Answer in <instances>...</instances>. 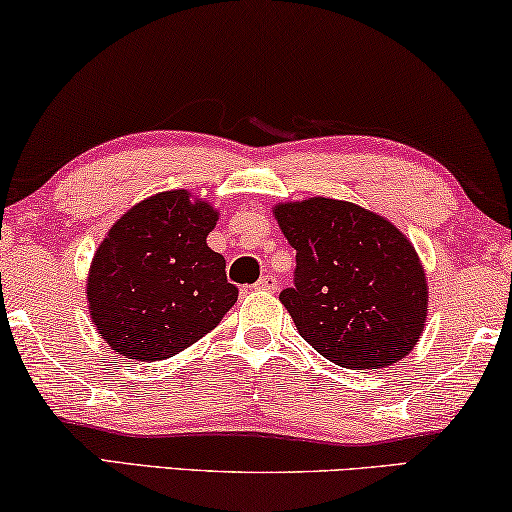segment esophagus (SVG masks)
Masks as SVG:
<instances>
[{
  "instance_id": "obj_1",
  "label": "esophagus",
  "mask_w": 512,
  "mask_h": 512,
  "mask_svg": "<svg viewBox=\"0 0 512 512\" xmlns=\"http://www.w3.org/2000/svg\"><path fill=\"white\" fill-rule=\"evenodd\" d=\"M276 287H278V278L273 276V273H264V276L259 278L255 285V289H264V292H273Z\"/></svg>"
}]
</instances>
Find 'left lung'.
<instances>
[{
    "label": "left lung",
    "mask_w": 512,
    "mask_h": 512,
    "mask_svg": "<svg viewBox=\"0 0 512 512\" xmlns=\"http://www.w3.org/2000/svg\"><path fill=\"white\" fill-rule=\"evenodd\" d=\"M296 250L294 287L280 292L301 338L340 368L377 370L421 338L427 280L398 227L352 202L310 197L278 204Z\"/></svg>",
    "instance_id": "1"
}]
</instances>
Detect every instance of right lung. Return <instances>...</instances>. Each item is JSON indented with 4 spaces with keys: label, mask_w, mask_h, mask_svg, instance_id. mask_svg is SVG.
Here are the masks:
<instances>
[{
    "label": "right lung",
    "mask_w": 512,
    "mask_h": 512,
    "mask_svg": "<svg viewBox=\"0 0 512 512\" xmlns=\"http://www.w3.org/2000/svg\"><path fill=\"white\" fill-rule=\"evenodd\" d=\"M218 211L167 190L126 211L87 278L91 322L126 358L163 361L216 329L236 303L225 257L207 246Z\"/></svg>",
    "instance_id": "right-lung-1"
}]
</instances>
